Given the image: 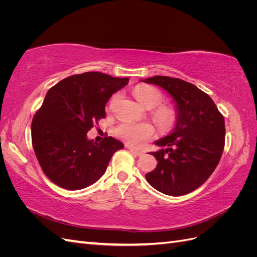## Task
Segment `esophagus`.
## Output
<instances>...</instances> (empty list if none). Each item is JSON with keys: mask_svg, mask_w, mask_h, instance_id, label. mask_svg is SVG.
I'll return each instance as SVG.
<instances>
[{"mask_svg": "<svg viewBox=\"0 0 257 257\" xmlns=\"http://www.w3.org/2000/svg\"><path fill=\"white\" fill-rule=\"evenodd\" d=\"M128 148V150L133 153L134 155H136V157H142V155L144 154L142 151H138V150H135V149H133V148H131V147H127Z\"/></svg>", "mask_w": 257, "mask_h": 257, "instance_id": "esophagus-1", "label": "esophagus"}]
</instances>
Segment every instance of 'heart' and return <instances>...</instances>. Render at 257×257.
<instances>
[{
  "instance_id": "1",
  "label": "heart",
  "mask_w": 257,
  "mask_h": 257,
  "mask_svg": "<svg viewBox=\"0 0 257 257\" xmlns=\"http://www.w3.org/2000/svg\"><path fill=\"white\" fill-rule=\"evenodd\" d=\"M134 95L144 107L153 109V120L163 133L172 131L178 121V111L172 105H161L163 94L160 90L148 84L137 85L134 89ZM118 95H113L108 103V109H110ZM115 135L123 142L133 146L141 147L154 135V127L149 123H121L115 128Z\"/></svg>"
}]
</instances>
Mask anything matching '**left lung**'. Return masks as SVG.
Returning <instances> with one entry per match:
<instances>
[{"label": "left lung", "instance_id": "8db88e82", "mask_svg": "<svg viewBox=\"0 0 257 257\" xmlns=\"http://www.w3.org/2000/svg\"><path fill=\"white\" fill-rule=\"evenodd\" d=\"M166 90L175 100L178 121L173 133L155 142L150 152L158 165L146 175L155 190L181 196L205 183L219 164L225 144V121L212 98L179 78L154 76L143 80Z\"/></svg>", "mask_w": 257, "mask_h": 257}]
</instances>
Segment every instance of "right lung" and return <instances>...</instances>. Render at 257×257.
Returning <instances> with one entry per match:
<instances>
[{
  "mask_svg": "<svg viewBox=\"0 0 257 257\" xmlns=\"http://www.w3.org/2000/svg\"><path fill=\"white\" fill-rule=\"evenodd\" d=\"M128 80L88 72L49 89L32 120L31 134L37 161L53 183L81 190L104 175L112 154L124 146L111 136L93 143L87 133L105 118L108 99Z\"/></svg>",
  "mask_w": 257,
  "mask_h": 257,
  "instance_id": "add662e5",
  "label": "right lung"
}]
</instances>
